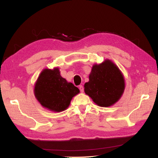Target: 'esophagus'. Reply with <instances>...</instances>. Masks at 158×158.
I'll use <instances>...</instances> for the list:
<instances>
[{
    "mask_svg": "<svg viewBox=\"0 0 158 158\" xmlns=\"http://www.w3.org/2000/svg\"><path fill=\"white\" fill-rule=\"evenodd\" d=\"M79 89H80L81 92H84V86H83L82 85H80V86H79Z\"/></svg>",
    "mask_w": 158,
    "mask_h": 158,
    "instance_id": "obj_1",
    "label": "esophagus"
}]
</instances>
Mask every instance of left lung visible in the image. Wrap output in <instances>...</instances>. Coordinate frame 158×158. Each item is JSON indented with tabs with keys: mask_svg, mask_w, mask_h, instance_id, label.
Here are the masks:
<instances>
[{
	"mask_svg": "<svg viewBox=\"0 0 158 158\" xmlns=\"http://www.w3.org/2000/svg\"><path fill=\"white\" fill-rule=\"evenodd\" d=\"M125 88V79L121 71L107 59L92 66L89 82L84 84V92L98 106L107 107L120 99Z\"/></svg>",
	"mask_w": 158,
	"mask_h": 158,
	"instance_id": "obj_1",
	"label": "left lung"
}]
</instances>
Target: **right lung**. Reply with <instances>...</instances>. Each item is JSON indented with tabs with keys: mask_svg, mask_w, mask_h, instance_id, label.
<instances>
[{
	"mask_svg": "<svg viewBox=\"0 0 158 158\" xmlns=\"http://www.w3.org/2000/svg\"><path fill=\"white\" fill-rule=\"evenodd\" d=\"M79 92L77 87L62 77L58 68L43 70L34 88L37 101L43 107L54 112L67 109L72 99Z\"/></svg>",
	"mask_w": 158,
	"mask_h": 158,
	"instance_id": "right-lung-1",
	"label": "right lung"
}]
</instances>
